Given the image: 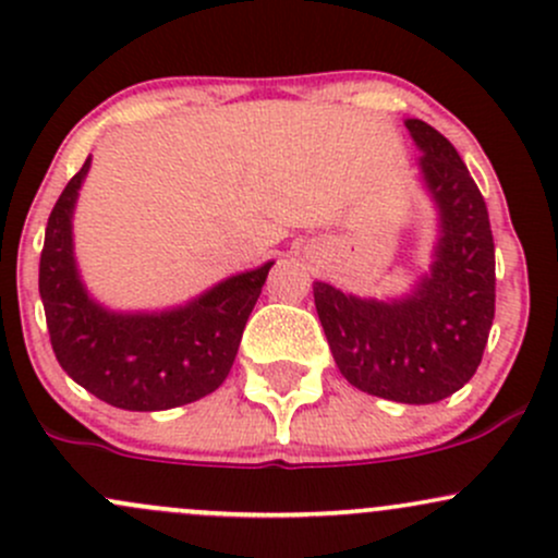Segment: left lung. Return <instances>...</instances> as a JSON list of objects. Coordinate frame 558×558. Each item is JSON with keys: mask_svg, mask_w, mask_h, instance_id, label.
<instances>
[{"mask_svg": "<svg viewBox=\"0 0 558 558\" xmlns=\"http://www.w3.org/2000/svg\"><path fill=\"white\" fill-rule=\"evenodd\" d=\"M421 174L439 209L432 272L400 302L347 296L317 280L315 307L341 376L352 387L428 405L474 376L495 317V243L480 187L450 140L405 121Z\"/></svg>", "mask_w": 558, "mask_h": 558, "instance_id": "obj_1", "label": "left lung"}]
</instances>
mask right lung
Masks as SVG:
<instances>
[{
  "label": "right lung",
  "instance_id": "obj_1",
  "mask_svg": "<svg viewBox=\"0 0 558 558\" xmlns=\"http://www.w3.org/2000/svg\"><path fill=\"white\" fill-rule=\"evenodd\" d=\"M89 158L50 214L39 293L54 357L97 400L124 410H169L211 395L228 378L243 328L272 262L232 275L169 312L119 315L92 302L73 262L71 217Z\"/></svg>",
  "mask_w": 558,
  "mask_h": 558
}]
</instances>
